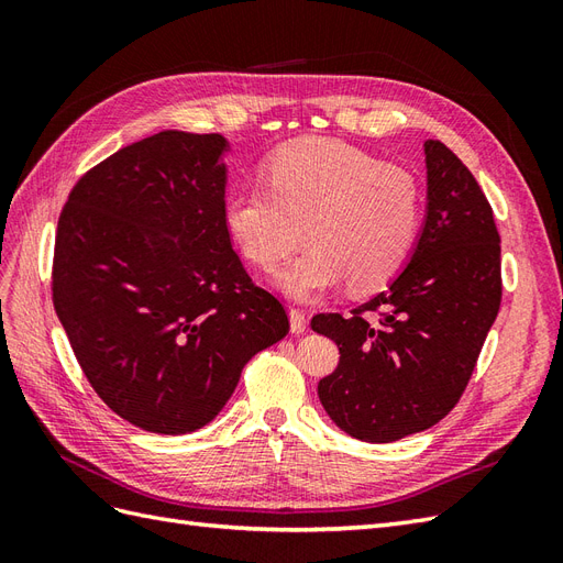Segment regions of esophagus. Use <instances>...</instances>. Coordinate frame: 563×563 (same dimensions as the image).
Listing matches in <instances>:
<instances>
[{
    "label": "esophagus",
    "instance_id": "esophagus-1",
    "mask_svg": "<svg viewBox=\"0 0 563 563\" xmlns=\"http://www.w3.org/2000/svg\"><path fill=\"white\" fill-rule=\"evenodd\" d=\"M288 317H291V333H302L305 327H308V314H305L302 310H291L288 312Z\"/></svg>",
    "mask_w": 563,
    "mask_h": 563
}]
</instances>
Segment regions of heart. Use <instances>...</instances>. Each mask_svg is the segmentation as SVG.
I'll return each instance as SVG.
<instances>
[{"label": "heart", "instance_id": "obj_1", "mask_svg": "<svg viewBox=\"0 0 563 563\" xmlns=\"http://www.w3.org/2000/svg\"><path fill=\"white\" fill-rule=\"evenodd\" d=\"M420 180L399 164L329 139L286 143L263 162V183L230 190L223 225L255 267H275L300 242L275 282L312 300L343 279L354 294L376 291L411 258L422 228Z\"/></svg>", "mask_w": 563, "mask_h": 563}]
</instances>
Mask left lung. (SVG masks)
<instances>
[{
  "mask_svg": "<svg viewBox=\"0 0 563 563\" xmlns=\"http://www.w3.org/2000/svg\"><path fill=\"white\" fill-rule=\"evenodd\" d=\"M424 157L428 218L411 263L350 317H312L340 350L319 399L340 430L371 444L453 411L503 300L500 234L479 183L441 141L424 143Z\"/></svg>",
  "mask_w": 563,
  "mask_h": 563,
  "instance_id": "8db88e82",
  "label": "left lung"
}]
</instances>
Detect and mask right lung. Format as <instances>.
<instances>
[{
	"instance_id": "add662e5",
	"label": "right lung",
	"mask_w": 563,
	"mask_h": 563,
	"mask_svg": "<svg viewBox=\"0 0 563 563\" xmlns=\"http://www.w3.org/2000/svg\"><path fill=\"white\" fill-rule=\"evenodd\" d=\"M218 133L162 131L84 174L58 218L51 298L84 376L155 434L211 422L291 329L223 225Z\"/></svg>"
}]
</instances>
